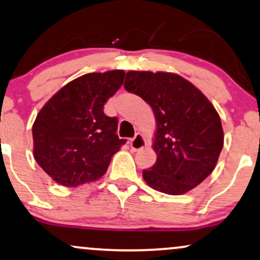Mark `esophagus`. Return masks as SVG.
<instances>
[{
  "label": "esophagus",
  "instance_id": "obj_1",
  "mask_svg": "<svg viewBox=\"0 0 260 260\" xmlns=\"http://www.w3.org/2000/svg\"><path fill=\"white\" fill-rule=\"evenodd\" d=\"M145 145H146V140L144 138L142 133H137L136 137L131 140V148H132L134 151L143 149Z\"/></svg>",
  "mask_w": 260,
  "mask_h": 260
}]
</instances>
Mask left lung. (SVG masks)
<instances>
[{"label": "left lung", "mask_w": 260, "mask_h": 260, "mask_svg": "<svg viewBox=\"0 0 260 260\" xmlns=\"http://www.w3.org/2000/svg\"><path fill=\"white\" fill-rule=\"evenodd\" d=\"M128 92L151 106L156 120L152 149L157 158L143 178L152 189L183 195L213 172L224 145L221 121L198 87L166 71H128Z\"/></svg>", "instance_id": "left-lung-1"}]
</instances>
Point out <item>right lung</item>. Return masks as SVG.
Returning a JSON list of instances; mask_svg holds the SVG:
<instances>
[{"label": "right lung", "mask_w": 260, "mask_h": 260, "mask_svg": "<svg viewBox=\"0 0 260 260\" xmlns=\"http://www.w3.org/2000/svg\"><path fill=\"white\" fill-rule=\"evenodd\" d=\"M123 70L82 75L61 87L43 105L32 124L34 157L62 186L98 180L126 143L117 137V118L104 105L120 88Z\"/></svg>", "instance_id": "right-lung-1"}]
</instances>
